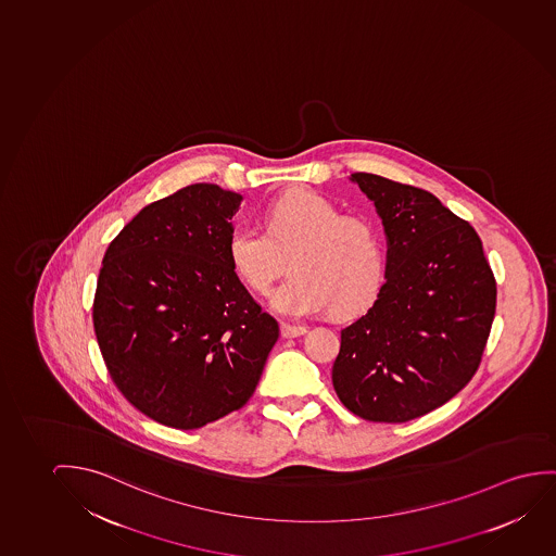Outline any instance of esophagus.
Returning <instances> with one entry per match:
<instances>
[{
  "label": "esophagus",
  "instance_id": "34e87169",
  "mask_svg": "<svg viewBox=\"0 0 556 556\" xmlns=\"http://www.w3.org/2000/svg\"><path fill=\"white\" fill-rule=\"evenodd\" d=\"M306 330L304 325H292V323H282L281 325V334L285 339H296V337H302Z\"/></svg>",
  "mask_w": 556,
  "mask_h": 556
}]
</instances>
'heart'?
<instances>
[{
    "mask_svg": "<svg viewBox=\"0 0 556 556\" xmlns=\"http://www.w3.org/2000/svg\"><path fill=\"white\" fill-rule=\"evenodd\" d=\"M266 233L235 224L226 252L235 277L264 294L289 256L287 281L271 292L279 314L306 317L330 309L334 317L362 314L379 296L384 254L377 229L363 217L309 189H292L267 204Z\"/></svg>",
    "mask_w": 556,
    "mask_h": 556,
    "instance_id": "obj_1",
    "label": "heart"
}]
</instances>
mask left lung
I'll use <instances>...</instances> for the list:
<instances>
[{
  "instance_id": "8db88e82",
  "label": "left lung",
  "mask_w": 556,
  "mask_h": 556,
  "mask_svg": "<svg viewBox=\"0 0 556 556\" xmlns=\"http://www.w3.org/2000/svg\"><path fill=\"white\" fill-rule=\"evenodd\" d=\"M387 233V282L340 334L332 387L357 417L407 422L459 394L482 362L497 285L482 241L434 194L387 177H350Z\"/></svg>"
}]
</instances>
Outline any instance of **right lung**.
<instances>
[{
    "label": "right lung",
    "mask_w": 556,
    "mask_h": 556,
    "mask_svg": "<svg viewBox=\"0 0 556 556\" xmlns=\"http://www.w3.org/2000/svg\"><path fill=\"white\" fill-rule=\"evenodd\" d=\"M241 201L214 184L184 187L141 210L103 257L97 342L122 395L164 427L241 409L279 339L227 260Z\"/></svg>",
    "instance_id": "1"
}]
</instances>
